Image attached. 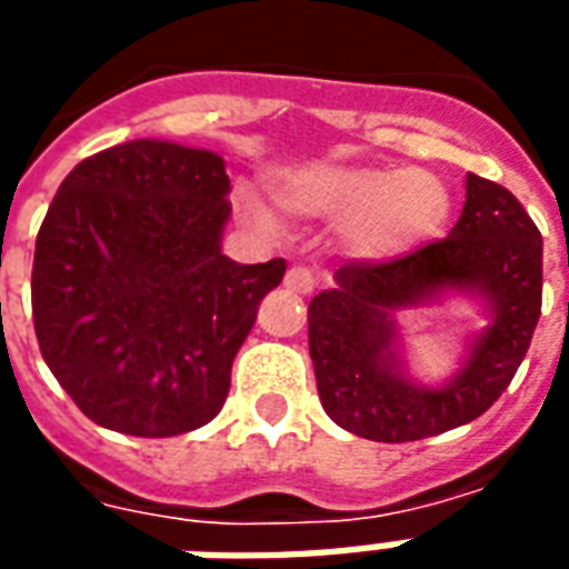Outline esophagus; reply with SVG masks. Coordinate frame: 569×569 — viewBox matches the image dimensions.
<instances>
[{
	"instance_id": "esophagus-1",
	"label": "esophagus",
	"mask_w": 569,
	"mask_h": 569,
	"mask_svg": "<svg viewBox=\"0 0 569 569\" xmlns=\"http://www.w3.org/2000/svg\"><path fill=\"white\" fill-rule=\"evenodd\" d=\"M286 289H292L298 296H310L313 289H317V277L307 271V268H289L283 277Z\"/></svg>"
}]
</instances>
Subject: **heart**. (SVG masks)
I'll list each match as a JSON object with an SVG mask.
<instances>
[{"instance_id":"heart-1","label":"heart","mask_w":569,"mask_h":569,"mask_svg":"<svg viewBox=\"0 0 569 569\" xmlns=\"http://www.w3.org/2000/svg\"><path fill=\"white\" fill-rule=\"evenodd\" d=\"M277 204L298 220L340 222V243L356 262L403 259L435 243L452 213V196L435 171L310 162L273 183ZM243 220L277 234L280 222L262 201L241 199Z\"/></svg>"}]
</instances>
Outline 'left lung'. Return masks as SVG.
<instances>
[{
    "instance_id": "left-lung-1",
    "label": "left lung",
    "mask_w": 569,
    "mask_h": 569,
    "mask_svg": "<svg viewBox=\"0 0 569 569\" xmlns=\"http://www.w3.org/2000/svg\"><path fill=\"white\" fill-rule=\"evenodd\" d=\"M446 297L477 300L487 326L443 383L412 377L397 313ZM542 301V238L519 199L467 174L449 238L386 264H343L307 307L322 410L349 435L407 443L473 422L531 347Z\"/></svg>"
}]
</instances>
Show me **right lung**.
Wrapping results in <instances>:
<instances>
[{
  "mask_svg": "<svg viewBox=\"0 0 569 569\" xmlns=\"http://www.w3.org/2000/svg\"><path fill=\"white\" fill-rule=\"evenodd\" d=\"M220 153L138 138L83 159L36 238L32 319L50 373L92 422L132 437L196 431L229 398L231 361L283 259L222 252Z\"/></svg>",
  "mask_w": 569,
  "mask_h": 569,
  "instance_id": "right-lung-1",
  "label": "right lung"
}]
</instances>
